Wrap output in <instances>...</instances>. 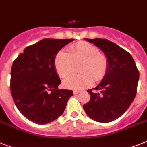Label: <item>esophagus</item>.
I'll return each mask as SVG.
<instances>
[{"label": "esophagus", "mask_w": 147, "mask_h": 147, "mask_svg": "<svg viewBox=\"0 0 147 147\" xmlns=\"http://www.w3.org/2000/svg\"><path fill=\"white\" fill-rule=\"evenodd\" d=\"M81 91V90H74V94L76 95V94H78V93H80Z\"/></svg>", "instance_id": "1"}]
</instances>
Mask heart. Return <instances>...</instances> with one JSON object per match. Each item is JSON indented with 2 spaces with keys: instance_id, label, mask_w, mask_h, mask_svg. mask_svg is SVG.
Segmentation results:
<instances>
[{
  "instance_id": "1",
  "label": "heart",
  "mask_w": 147,
  "mask_h": 147,
  "mask_svg": "<svg viewBox=\"0 0 147 147\" xmlns=\"http://www.w3.org/2000/svg\"><path fill=\"white\" fill-rule=\"evenodd\" d=\"M81 62L79 71L81 73L66 78L63 81L66 87L82 89L92 84L94 81H100L107 73L108 60L107 57L99 53L96 46L87 42H78L70 47L69 53L60 51L55 57V67L62 78H66L75 71V63Z\"/></svg>"
}]
</instances>
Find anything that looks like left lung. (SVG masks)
Instances as JSON below:
<instances>
[{
    "instance_id": "1",
    "label": "left lung",
    "mask_w": 147,
    "mask_h": 147,
    "mask_svg": "<svg viewBox=\"0 0 147 147\" xmlns=\"http://www.w3.org/2000/svg\"><path fill=\"white\" fill-rule=\"evenodd\" d=\"M105 53L108 60L107 73L95 90L87 92L90 100L83 105L87 115L95 121L110 123L115 120L129 108L136 96L139 71L128 51L105 39H85Z\"/></svg>"
}]
</instances>
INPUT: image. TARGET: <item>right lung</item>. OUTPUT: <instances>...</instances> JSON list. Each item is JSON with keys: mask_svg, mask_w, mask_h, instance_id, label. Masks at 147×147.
Segmentation results:
<instances>
[{"mask_svg": "<svg viewBox=\"0 0 147 147\" xmlns=\"http://www.w3.org/2000/svg\"><path fill=\"white\" fill-rule=\"evenodd\" d=\"M74 39H44L29 45L18 55L11 69L10 90L18 111L39 125L62 115L73 91L58 89L61 81L55 57Z\"/></svg>", "mask_w": 147, "mask_h": 147, "instance_id": "obj_1", "label": "right lung"}]
</instances>
